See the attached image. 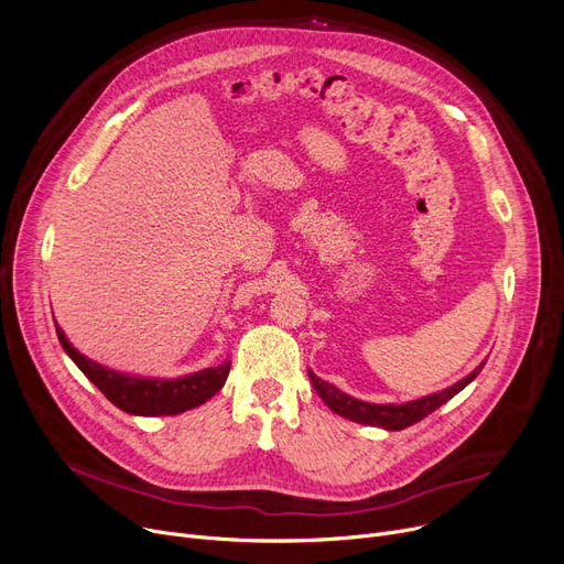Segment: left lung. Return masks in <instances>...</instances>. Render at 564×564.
I'll use <instances>...</instances> for the list:
<instances>
[{
  "label": "left lung",
  "instance_id": "8db88e82",
  "mask_svg": "<svg viewBox=\"0 0 564 564\" xmlns=\"http://www.w3.org/2000/svg\"><path fill=\"white\" fill-rule=\"evenodd\" d=\"M482 366L485 364H480L470 375H466L462 381L453 383V387H448V389H443V391L432 393V395H425L421 400L404 402V404L364 402V400H357V398L343 393L340 389L334 387V383H327L324 379L315 377L311 370H308V377L313 381V389L317 391V395L324 400V404H327L334 413H338V416H343L347 421H354V423H361V425H372V427H383V430L398 432V430H404L413 423L423 421L425 416H430L432 411H436L441 404H446L451 398H455L462 389H466L468 383L480 375Z\"/></svg>",
  "mask_w": 564,
  "mask_h": 564
}]
</instances>
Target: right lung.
Instances as JSON below:
<instances>
[{
  "label": "right lung",
  "instance_id": "right-lung-1",
  "mask_svg": "<svg viewBox=\"0 0 564 564\" xmlns=\"http://www.w3.org/2000/svg\"><path fill=\"white\" fill-rule=\"evenodd\" d=\"M54 327L58 343H62V347L77 364V368L96 383L111 404L123 409L126 413H132V416H175V413L200 406L203 402H207L215 393L221 391L230 370V361H224L215 368H205L175 379H148L123 375L86 359L84 354H79L68 343L64 329L58 327L56 322Z\"/></svg>",
  "mask_w": 564,
  "mask_h": 564
}]
</instances>
